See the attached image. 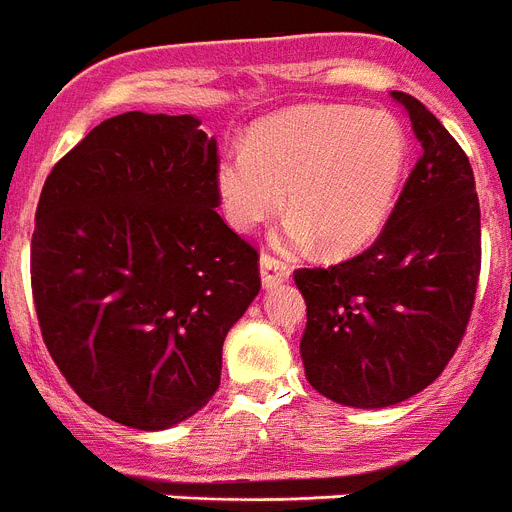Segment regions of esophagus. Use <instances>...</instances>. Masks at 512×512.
I'll list each match as a JSON object with an SVG mask.
<instances>
[{"label":"esophagus","instance_id":"34e87169","mask_svg":"<svg viewBox=\"0 0 512 512\" xmlns=\"http://www.w3.org/2000/svg\"><path fill=\"white\" fill-rule=\"evenodd\" d=\"M290 279V266L287 261H282L279 256H272V253H264L261 256V282L264 287H274L279 282Z\"/></svg>","mask_w":512,"mask_h":512}]
</instances>
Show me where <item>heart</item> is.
Listing matches in <instances>:
<instances>
[{
	"label": "heart",
	"mask_w": 512,
	"mask_h": 512,
	"mask_svg": "<svg viewBox=\"0 0 512 512\" xmlns=\"http://www.w3.org/2000/svg\"><path fill=\"white\" fill-rule=\"evenodd\" d=\"M409 157V137L388 111L300 106L253 124L243 150L214 168L227 225L251 233L285 204V238H321L329 253H352L381 233Z\"/></svg>",
	"instance_id": "b5f03b06"
}]
</instances>
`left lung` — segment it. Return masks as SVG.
<instances>
[{
    "instance_id": "left-lung-1",
    "label": "left lung",
    "mask_w": 512,
    "mask_h": 512,
    "mask_svg": "<svg viewBox=\"0 0 512 512\" xmlns=\"http://www.w3.org/2000/svg\"><path fill=\"white\" fill-rule=\"evenodd\" d=\"M422 155L383 233L329 269H298L308 305L300 339L305 378L355 409L399 404L430 386L466 334L482 269L474 170L417 98L393 90Z\"/></svg>"
}]
</instances>
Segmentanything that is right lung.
<instances>
[{"mask_svg":"<svg viewBox=\"0 0 512 512\" xmlns=\"http://www.w3.org/2000/svg\"><path fill=\"white\" fill-rule=\"evenodd\" d=\"M194 116L95 126L43 183L30 285L74 393L134 430H165L220 388L222 344L261 290L259 253L217 209V142Z\"/></svg>","mask_w":512,"mask_h":512,"instance_id":"add662e5","label":"right lung"}]
</instances>
